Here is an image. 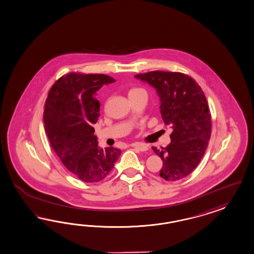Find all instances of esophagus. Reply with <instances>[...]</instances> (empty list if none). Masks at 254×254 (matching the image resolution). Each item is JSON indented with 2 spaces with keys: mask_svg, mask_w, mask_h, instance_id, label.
I'll use <instances>...</instances> for the list:
<instances>
[{
  "mask_svg": "<svg viewBox=\"0 0 254 254\" xmlns=\"http://www.w3.org/2000/svg\"><path fill=\"white\" fill-rule=\"evenodd\" d=\"M130 146L131 147H134V148H137L140 151H148V147L146 145L141 144V143H132Z\"/></svg>",
  "mask_w": 254,
  "mask_h": 254,
  "instance_id": "34e87169",
  "label": "esophagus"
}]
</instances>
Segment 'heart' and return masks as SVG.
<instances>
[{
  "label": "heart",
  "mask_w": 254,
  "mask_h": 254,
  "mask_svg": "<svg viewBox=\"0 0 254 254\" xmlns=\"http://www.w3.org/2000/svg\"><path fill=\"white\" fill-rule=\"evenodd\" d=\"M142 91H144L142 89H139V88H134V89H131L130 90H129L128 95L130 96V95L136 94V93H138V92H142Z\"/></svg>",
  "instance_id": "b5f03b06"
}]
</instances>
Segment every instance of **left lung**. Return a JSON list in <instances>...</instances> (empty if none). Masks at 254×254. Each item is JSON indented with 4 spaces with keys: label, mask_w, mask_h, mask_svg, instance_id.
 <instances>
[{
    "label": "left lung",
    "mask_w": 254,
    "mask_h": 254,
    "mask_svg": "<svg viewBox=\"0 0 254 254\" xmlns=\"http://www.w3.org/2000/svg\"><path fill=\"white\" fill-rule=\"evenodd\" d=\"M136 77L156 89L162 118L173 128L170 144L161 150L152 147L163 160L160 177L166 181L184 179L199 165L211 137L205 94L192 77L180 72L151 71Z\"/></svg>",
    "instance_id": "8db88e82"
}]
</instances>
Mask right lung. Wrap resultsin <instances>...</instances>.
I'll return each instance as SVG.
<instances>
[{
  "label": "right lung",
  "instance_id": "right-lung-1",
  "mask_svg": "<svg viewBox=\"0 0 254 254\" xmlns=\"http://www.w3.org/2000/svg\"><path fill=\"white\" fill-rule=\"evenodd\" d=\"M116 80L104 74L71 72L49 90L43 121L51 146L64 165L84 182H99L109 175L121 150L98 147L94 136L100 117L97 91Z\"/></svg>",
  "mask_w": 254,
  "mask_h": 254
}]
</instances>
